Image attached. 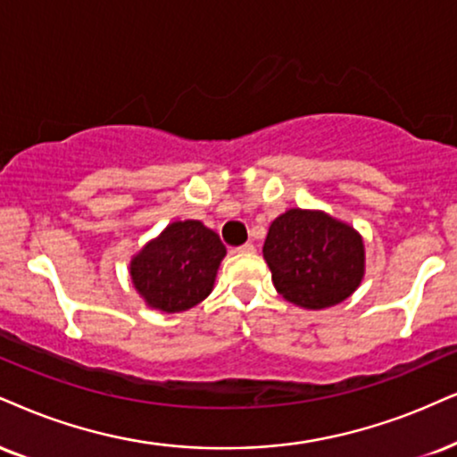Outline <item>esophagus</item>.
I'll use <instances>...</instances> for the list:
<instances>
[{"instance_id": "34e87169", "label": "esophagus", "mask_w": 457, "mask_h": 457, "mask_svg": "<svg viewBox=\"0 0 457 457\" xmlns=\"http://www.w3.org/2000/svg\"><path fill=\"white\" fill-rule=\"evenodd\" d=\"M233 252H237V254H250V252H254V245H252V244H244V245L235 247Z\"/></svg>"}]
</instances>
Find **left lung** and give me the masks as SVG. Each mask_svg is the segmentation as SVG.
<instances>
[{
	"mask_svg": "<svg viewBox=\"0 0 457 457\" xmlns=\"http://www.w3.org/2000/svg\"><path fill=\"white\" fill-rule=\"evenodd\" d=\"M262 256L275 290L292 305L313 312L352 296L366 271L362 235L322 210L290 207L275 218Z\"/></svg>",
	"mask_w": 457,
	"mask_h": 457,
	"instance_id": "1",
	"label": "left lung"
}]
</instances>
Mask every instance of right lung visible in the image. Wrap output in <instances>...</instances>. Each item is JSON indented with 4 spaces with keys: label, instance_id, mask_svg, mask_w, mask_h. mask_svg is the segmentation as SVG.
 I'll return each mask as SVG.
<instances>
[{
    "label": "right lung",
    "instance_id": "obj_1",
    "mask_svg": "<svg viewBox=\"0 0 457 457\" xmlns=\"http://www.w3.org/2000/svg\"><path fill=\"white\" fill-rule=\"evenodd\" d=\"M227 247L199 220H176L133 254L129 273L150 309L188 312L212 295Z\"/></svg>",
    "mask_w": 457,
    "mask_h": 457
}]
</instances>
